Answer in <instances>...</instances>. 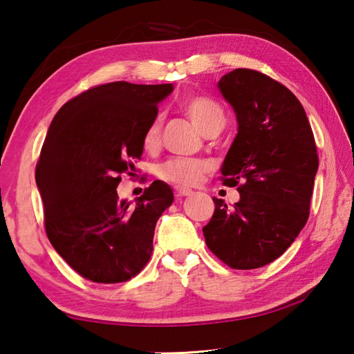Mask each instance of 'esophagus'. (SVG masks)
Returning a JSON list of instances; mask_svg holds the SVG:
<instances>
[{
  "label": "esophagus",
  "mask_w": 354,
  "mask_h": 354,
  "mask_svg": "<svg viewBox=\"0 0 354 354\" xmlns=\"http://www.w3.org/2000/svg\"><path fill=\"white\" fill-rule=\"evenodd\" d=\"M175 193H176L178 198L190 196V194H193V192L190 189H185V187H175Z\"/></svg>",
  "instance_id": "obj_1"
}]
</instances>
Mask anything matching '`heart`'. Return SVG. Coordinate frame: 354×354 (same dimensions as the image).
Returning a JSON list of instances; mask_svg holds the SVG:
<instances>
[{"label":"heart","instance_id":"b5f03b06","mask_svg":"<svg viewBox=\"0 0 354 354\" xmlns=\"http://www.w3.org/2000/svg\"><path fill=\"white\" fill-rule=\"evenodd\" d=\"M183 109L190 117L192 122L199 127L204 133L209 131H219L225 122V112L219 102L208 95H189L183 102ZM161 127L162 117L155 115L146 126L142 132L141 142L142 147L149 152L156 150L161 142ZM209 169V164L204 160L196 158H171L165 161L158 169V176L169 184L178 187L196 185L205 171Z\"/></svg>","mask_w":354,"mask_h":354}]
</instances>
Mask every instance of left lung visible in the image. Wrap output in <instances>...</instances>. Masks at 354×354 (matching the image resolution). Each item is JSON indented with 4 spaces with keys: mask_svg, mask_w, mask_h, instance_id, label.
<instances>
[{
    "mask_svg": "<svg viewBox=\"0 0 354 354\" xmlns=\"http://www.w3.org/2000/svg\"><path fill=\"white\" fill-rule=\"evenodd\" d=\"M217 86L239 124L221 179L237 187L240 201L230 208L213 198L214 213L202 231L225 265L261 268L288 250L309 219L317 145L303 104L280 82L237 68Z\"/></svg>",
    "mask_w": 354,
    "mask_h": 354,
    "instance_id": "1",
    "label": "left lung"
}]
</instances>
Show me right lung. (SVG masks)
<instances>
[{
	"instance_id": "1",
	"label": "right lung",
	"mask_w": 354,
	"mask_h": 354,
	"mask_svg": "<svg viewBox=\"0 0 354 354\" xmlns=\"http://www.w3.org/2000/svg\"><path fill=\"white\" fill-rule=\"evenodd\" d=\"M171 84L89 88L57 111L36 164L45 232L86 280L123 283L147 265L155 225L173 192L153 181L135 202L118 201L122 173L142 155L141 137Z\"/></svg>"
}]
</instances>
